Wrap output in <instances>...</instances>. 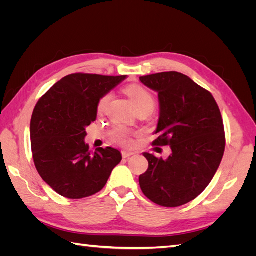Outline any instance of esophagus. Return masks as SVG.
<instances>
[{
	"mask_svg": "<svg viewBox=\"0 0 256 256\" xmlns=\"http://www.w3.org/2000/svg\"><path fill=\"white\" fill-rule=\"evenodd\" d=\"M134 154V152H126V150H124V152H122V158H129V157H131Z\"/></svg>",
	"mask_w": 256,
	"mask_h": 256,
	"instance_id": "obj_1",
	"label": "esophagus"
}]
</instances>
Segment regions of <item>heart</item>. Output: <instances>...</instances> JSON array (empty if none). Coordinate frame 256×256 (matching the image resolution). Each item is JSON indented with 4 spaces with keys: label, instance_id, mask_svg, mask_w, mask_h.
<instances>
[{
    "label": "heart",
    "instance_id": "obj_1",
    "mask_svg": "<svg viewBox=\"0 0 256 256\" xmlns=\"http://www.w3.org/2000/svg\"><path fill=\"white\" fill-rule=\"evenodd\" d=\"M125 92L128 95V97L130 98V102L136 111L142 110V109H148L152 111L154 106H156V99H154V95L148 90H146L145 88L141 86V85L131 84L126 88ZM111 98H112L111 92H106V94H104L102 98L99 99L98 104H97L98 113H104L106 111ZM111 136H112V140L114 142L122 144L124 146H130L132 144L130 134L126 129H124L122 127L115 128L112 131Z\"/></svg>",
    "mask_w": 256,
    "mask_h": 256
}]
</instances>
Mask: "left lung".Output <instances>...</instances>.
Masks as SVG:
<instances>
[{
	"instance_id": "left-lung-1",
	"label": "left lung",
	"mask_w": 256,
	"mask_h": 256,
	"mask_svg": "<svg viewBox=\"0 0 256 256\" xmlns=\"http://www.w3.org/2000/svg\"><path fill=\"white\" fill-rule=\"evenodd\" d=\"M158 92L160 118L152 146H171L166 160L144 152L147 171L138 177L144 196L154 204L178 207L198 198L210 184L226 150V132L210 92L180 72L140 76Z\"/></svg>"
}]
</instances>
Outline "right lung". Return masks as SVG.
I'll return each instance as SVG.
<instances>
[{
	"instance_id": "1",
	"label": "right lung",
	"mask_w": 256,
	"mask_h": 256,
	"mask_svg": "<svg viewBox=\"0 0 256 256\" xmlns=\"http://www.w3.org/2000/svg\"><path fill=\"white\" fill-rule=\"evenodd\" d=\"M126 76L72 74L38 100L30 118L37 172L60 196L79 200L102 190L122 160L112 147L90 150L85 127L97 118L99 99Z\"/></svg>"
}]
</instances>
